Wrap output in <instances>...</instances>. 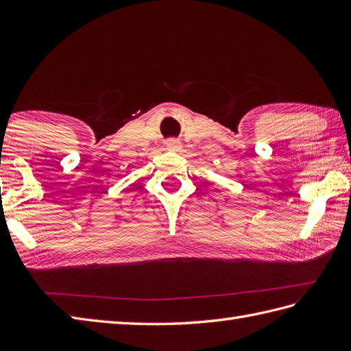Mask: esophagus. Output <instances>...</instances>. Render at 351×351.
<instances>
[{"label": "esophagus", "mask_w": 351, "mask_h": 351, "mask_svg": "<svg viewBox=\"0 0 351 351\" xmlns=\"http://www.w3.org/2000/svg\"><path fill=\"white\" fill-rule=\"evenodd\" d=\"M166 147L169 149V151H180L181 143L175 138H170V140L166 141Z\"/></svg>", "instance_id": "1"}]
</instances>
